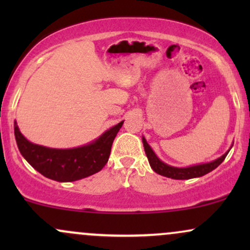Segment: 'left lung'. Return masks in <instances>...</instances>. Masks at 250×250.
<instances>
[{
    "label": "left lung",
    "instance_id": "8db88e82",
    "mask_svg": "<svg viewBox=\"0 0 250 250\" xmlns=\"http://www.w3.org/2000/svg\"><path fill=\"white\" fill-rule=\"evenodd\" d=\"M142 142H143V147H145L146 155H147L149 165H150L151 169H153L155 173L173 180L195 179V177H201L203 176V175L210 173L211 170H214L215 168L219 167L221 163L223 162V160L226 159V156L228 155L229 150H230L234 145V143H231L230 148H229L228 150L222 155V156L217 157V159L214 160V161L199 163V165L188 166V167H174V166L167 165V163L163 162L162 160H160L159 157H157V155L155 154V151L151 149L150 146L148 145L147 140L145 139V136H142Z\"/></svg>",
    "mask_w": 250,
    "mask_h": 250
}]
</instances>
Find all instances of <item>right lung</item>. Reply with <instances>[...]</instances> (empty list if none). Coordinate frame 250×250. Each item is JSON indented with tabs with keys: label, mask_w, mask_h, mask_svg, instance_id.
Wrapping results in <instances>:
<instances>
[{
	"label": "right lung",
	"mask_w": 250,
	"mask_h": 250,
	"mask_svg": "<svg viewBox=\"0 0 250 250\" xmlns=\"http://www.w3.org/2000/svg\"><path fill=\"white\" fill-rule=\"evenodd\" d=\"M123 122L109 128L87 145L67 149L49 148L30 142L20 131L16 121H14V133L20 153L35 170L57 182H73L90 176L104 167Z\"/></svg>",
	"instance_id": "obj_1"
}]
</instances>
